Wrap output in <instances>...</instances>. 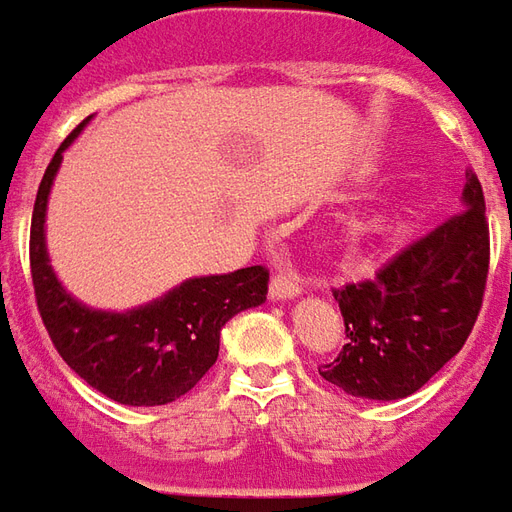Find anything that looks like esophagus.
<instances>
[{
  "label": "esophagus",
  "mask_w": 512,
  "mask_h": 512,
  "mask_svg": "<svg viewBox=\"0 0 512 512\" xmlns=\"http://www.w3.org/2000/svg\"><path fill=\"white\" fill-rule=\"evenodd\" d=\"M299 293H302V285L291 280V277L277 274V277H271V282H268V299L271 302H288V299H296Z\"/></svg>",
  "instance_id": "1"
}]
</instances>
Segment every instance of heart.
I'll list each match as a JSON object with an SVG mask.
<instances>
[{
	"label": "heart",
	"instance_id": "obj_1",
	"mask_svg": "<svg viewBox=\"0 0 512 512\" xmlns=\"http://www.w3.org/2000/svg\"><path fill=\"white\" fill-rule=\"evenodd\" d=\"M388 221H391V213L385 205H363L338 221V235L343 244H368L388 230Z\"/></svg>",
	"mask_w": 512,
	"mask_h": 512
}]
</instances>
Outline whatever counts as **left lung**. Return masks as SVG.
<instances>
[{
	"instance_id": "left-lung-1",
	"label": "left lung",
	"mask_w": 512,
	"mask_h": 512,
	"mask_svg": "<svg viewBox=\"0 0 512 512\" xmlns=\"http://www.w3.org/2000/svg\"><path fill=\"white\" fill-rule=\"evenodd\" d=\"M463 213L380 268L335 291L346 346L318 374L352 396L396 402L416 393L463 349L488 277V224L480 180L463 188Z\"/></svg>"
}]
</instances>
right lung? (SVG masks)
<instances>
[{"label": "right lung", "instance_id": "1", "mask_svg": "<svg viewBox=\"0 0 512 512\" xmlns=\"http://www.w3.org/2000/svg\"><path fill=\"white\" fill-rule=\"evenodd\" d=\"M77 130L60 144L38 185L30 230V266L38 310L60 357L82 380L119 405H169L194 388L219 357L221 327L268 293V271L249 266L230 274L188 277L163 296L130 310H102L80 302L57 280L46 249V207L63 152L80 138Z\"/></svg>", "mask_w": 512, "mask_h": 512}]
</instances>
